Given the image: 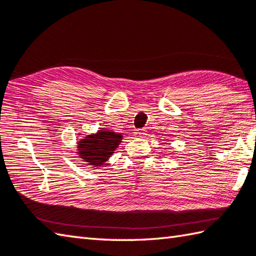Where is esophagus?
Masks as SVG:
<instances>
[{"label":"esophagus","mask_w":256,"mask_h":256,"mask_svg":"<svg viewBox=\"0 0 256 256\" xmlns=\"http://www.w3.org/2000/svg\"><path fill=\"white\" fill-rule=\"evenodd\" d=\"M134 134H136L137 137H144V136H146V130H144V129H137L136 132H134Z\"/></svg>","instance_id":"obj_1"}]
</instances>
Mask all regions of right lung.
Returning <instances> with one entry per match:
<instances>
[{
  "instance_id": "obj_1",
  "label": "right lung",
  "mask_w": 256,
  "mask_h": 256,
  "mask_svg": "<svg viewBox=\"0 0 256 256\" xmlns=\"http://www.w3.org/2000/svg\"><path fill=\"white\" fill-rule=\"evenodd\" d=\"M122 134L109 130H100L98 134L88 136L79 146L80 157L89 165L101 166L122 142Z\"/></svg>"
}]
</instances>
